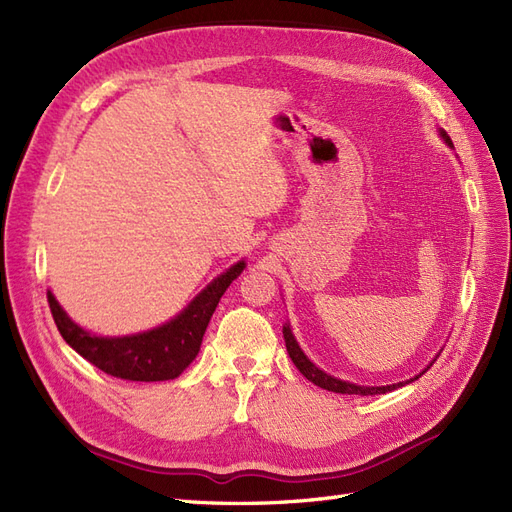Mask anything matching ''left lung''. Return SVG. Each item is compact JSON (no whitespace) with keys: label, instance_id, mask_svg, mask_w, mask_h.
I'll return each instance as SVG.
<instances>
[{"label":"left lung","instance_id":"obj_1","mask_svg":"<svg viewBox=\"0 0 512 512\" xmlns=\"http://www.w3.org/2000/svg\"><path fill=\"white\" fill-rule=\"evenodd\" d=\"M438 132H440V136L444 138V143H446L448 147H453L451 136H448L442 128H438ZM284 339H286V350H288V354H290L292 363L297 365V369L301 371V374H303L309 382H314L316 386H320V389H324V391H333V393H342V395H382V393L395 391V389H399V386H404V384H408V382H414L416 378H421V376L425 374V371L429 369V365L438 359V356H436V359H433V361L427 365L425 371H421V374L410 378V380H406V382L386 384V386H361V384H354V382H346V380H339V378H335V376H329L327 371H322L320 367H316L312 361H309L307 356H305V352L301 350L297 339H294L292 329H290L288 322L284 324Z\"/></svg>","mask_w":512,"mask_h":512}]
</instances>
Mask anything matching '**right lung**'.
Masks as SVG:
<instances>
[{"instance_id": "1", "label": "right lung", "mask_w": 512, "mask_h": 512, "mask_svg": "<svg viewBox=\"0 0 512 512\" xmlns=\"http://www.w3.org/2000/svg\"><path fill=\"white\" fill-rule=\"evenodd\" d=\"M243 269L245 260L235 262L230 269L215 277L205 290H200L190 305L173 320L160 324L156 329L123 337L89 333L64 312V307L59 305L51 290L46 292V299H49L53 320L66 344L91 365L102 369L104 374L134 382L175 380L196 359L215 307Z\"/></svg>"}]
</instances>
